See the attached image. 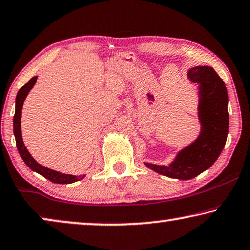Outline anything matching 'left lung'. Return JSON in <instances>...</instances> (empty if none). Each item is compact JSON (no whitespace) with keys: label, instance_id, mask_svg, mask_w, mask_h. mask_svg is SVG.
I'll return each instance as SVG.
<instances>
[{"label":"left lung","instance_id":"8db88e82","mask_svg":"<svg viewBox=\"0 0 250 250\" xmlns=\"http://www.w3.org/2000/svg\"><path fill=\"white\" fill-rule=\"evenodd\" d=\"M188 77L199 83L202 132L196 142L178 154L170 167L145 163L157 173L181 180L194 178L212 167L226 145L229 130L228 91L223 80L209 66L192 68Z\"/></svg>","mask_w":250,"mask_h":250}]
</instances>
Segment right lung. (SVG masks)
Here are the masks:
<instances>
[{
	"label": "right lung",
	"mask_w": 250,
	"mask_h": 250,
	"mask_svg": "<svg viewBox=\"0 0 250 250\" xmlns=\"http://www.w3.org/2000/svg\"><path fill=\"white\" fill-rule=\"evenodd\" d=\"M36 80L37 77L31 78L26 85L21 87L16 97V112L15 117H13V132H15L17 148H18L20 156L22 157V160L24 161V163L27 164V167H29L31 170L37 172V173H40L41 175H43L44 178L48 179V180L54 182V184H72V182L82 180V179L85 178V175L63 174L54 170H50V168L45 167H42L41 164H38L37 162L31 157L29 152H28L26 148V146H24V144L22 142V136H21V110H22L24 98H26L27 94L29 93L30 89L34 87Z\"/></svg>",
	"instance_id": "right-lung-1"
}]
</instances>
